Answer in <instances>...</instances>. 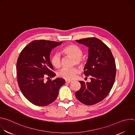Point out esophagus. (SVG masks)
I'll use <instances>...</instances> for the list:
<instances>
[{"label":"esophagus","instance_id":"obj_1","mask_svg":"<svg viewBox=\"0 0 135 135\" xmlns=\"http://www.w3.org/2000/svg\"><path fill=\"white\" fill-rule=\"evenodd\" d=\"M71 82H72V81H71V80H66V83H71Z\"/></svg>","mask_w":135,"mask_h":135}]
</instances>
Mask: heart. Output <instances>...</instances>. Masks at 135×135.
<instances>
[{
    "instance_id": "obj_1",
    "label": "heart",
    "mask_w": 135,
    "mask_h": 135,
    "mask_svg": "<svg viewBox=\"0 0 135 135\" xmlns=\"http://www.w3.org/2000/svg\"><path fill=\"white\" fill-rule=\"evenodd\" d=\"M62 52L66 55L72 57L74 59L75 64L81 67L85 64V61L81 56L83 52L81 49L74 44H69L66 45L62 49ZM51 62L52 65L56 68H59L61 66V57L59 53H55L53 55ZM80 72L78 67L72 68H63L59 73L58 75L60 78L67 80H73L75 78L77 74Z\"/></svg>"
}]
</instances>
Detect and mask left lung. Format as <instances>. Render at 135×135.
Returning a JSON list of instances; mask_svg holds the SVG:
<instances>
[{
	"mask_svg": "<svg viewBox=\"0 0 135 135\" xmlns=\"http://www.w3.org/2000/svg\"><path fill=\"white\" fill-rule=\"evenodd\" d=\"M89 47V56L84 74L91 82L79 81L81 88L75 96L82 103L92 105L104 99L110 91L116 75V65L109 47L95 37L76 40Z\"/></svg>",
	"mask_w": 135,
	"mask_h": 135,
	"instance_id": "8db88e82",
	"label": "left lung"
}]
</instances>
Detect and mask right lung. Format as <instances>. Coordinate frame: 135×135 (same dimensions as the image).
Segmentation results:
<instances>
[{"instance_id":"obj_1","label":"right lung","mask_w":135,"mask_h":135,"mask_svg":"<svg viewBox=\"0 0 135 135\" xmlns=\"http://www.w3.org/2000/svg\"><path fill=\"white\" fill-rule=\"evenodd\" d=\"M61 43L43 40L33 41L18 57L16 69L19 88L25 97L36 106H45L53 102L60 88L65 83L60 78L49 80L55 76L51 70L53 67L50 60V53Z\"/></svg>"}]
</instances>
